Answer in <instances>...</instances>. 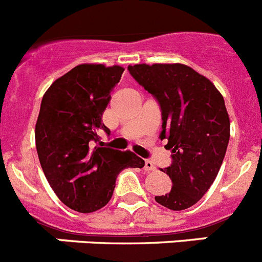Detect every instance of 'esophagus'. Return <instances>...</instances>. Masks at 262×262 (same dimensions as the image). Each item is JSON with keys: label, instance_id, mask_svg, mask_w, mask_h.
Listing matches in <instances>:
<instances>
[{"label": "esophagus", "instance_id": "esophagus-1", "mask_svg": "<svg viewBox=\"0 0 262 262\" xmlns=\"http://www.w3.org/2000/svg\"><path fill=\"white\" fill-rule=\"evenodd\" d=\"M155 165L152 164V161H149V160H145V163H144V170L145 172H154L155 170Z\"/></svg>", "mask_w": 262, "mask_h": 262}]
</instances>
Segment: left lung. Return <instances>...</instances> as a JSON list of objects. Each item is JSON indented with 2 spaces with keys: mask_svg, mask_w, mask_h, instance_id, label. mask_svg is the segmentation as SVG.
Instances as JSON below:
<instances>
[{
  "mask_svg": "<svg viewBox=\"0 0 262 262\" xmlns=\"http://www.w3.org/2000/svg\"><path fill=\"white\" fill-rule=\"evenodd\" d=\"M129 75L156 98L172 164L164 173L172 189L155 196L174 211L195 205L209 190L223 163L230 140L224 99L209 78L184 64H136Z\"/></svg>",
  "mask_w": 262,
  "mask_h": 262,
  "instance_id": "left-lung-1",
  "label": "left lung"
}]
</instances>
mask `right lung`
Masks as SVG:
<instances>
[{
    "label": "right lung",
    "mask_w": 262,
    "mask_h": 262,
    "mask_svg": "<svg viewBox=\"0 0 262 262\" xmlns=\"http://www.w3.org/2000/svg\"><path fill=\"white\" fill-rule=\"evenodd\" d=\"M123 71L81 64L57 78L41 99L35 126L39 161L52 190L75 211L102 209L120 170L144 166L131 151L103 147L98 136L99 131L108 133L102 114Z\"/></svg>",
    "instance_id": "add662e5"
}]
</instances>
